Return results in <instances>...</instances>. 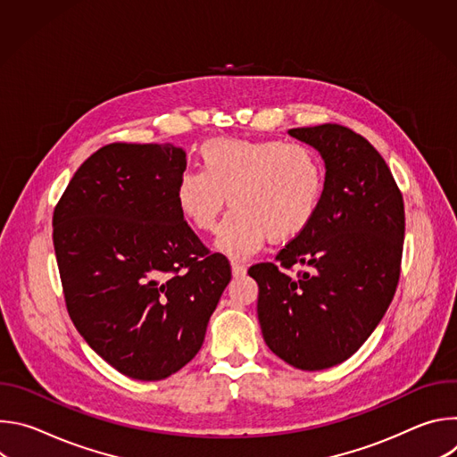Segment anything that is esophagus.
<instances>
[{"label": "esophagus", "instance_id": "34e87169", "mask_svg": "<svg viewBox=\"0 0 457 457\" xmlns=\"http://www.w3.org/2000/svg\"><path fill=\"white\" fill-rule=\"evenodd\" d=\"M245 271H247V268H245L244 264H240V262H231V273H233V277H244Z\"/></svg>", "mask_w": 457, "mask_h": 457}]
</instances>
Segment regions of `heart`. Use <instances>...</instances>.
Segmentation results:
<instances>
[{"mask_svg":"<svg viewBox=\"0 0 457 457\" xmlns=\"http://www.w3.org/2000/svg\"><path fill=\"white\" fill-rule=\"evenodd\" d=\"M199 161L201 171L179 177L175 203L191 228L210 233L228 197L233 210L220 226L217 247L229 256H249L266 238L293 240L318 215L325 166L305 145L217 137L201 146Z\"/></svg>","mask_w":457,"mask_h":457,"instance_id":"1","label":"heart"}]
</instances>
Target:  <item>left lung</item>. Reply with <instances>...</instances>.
Instances as JSON below:
<instances>
[{
	"label": "left lung",
	"instance_id": "obj_1",
	"mask_svg": "<svg viewBox=\"0 0 457 457\" xmlns=\"http://www.w3.org/2000/svg\"><path fill=\"white\" fill-rule=\"evenodd\" d=\"M289 134L325 161V193L312 224L278 262L249 268L268 347L289 365L321 370L345 361L395 298L405 237L403 195L378 150L351 128L325 122ZM295 265L306 270L287 274Z\"/></svg>",
	"mask_w": 457,
	"mask_h": 457
}]
</instances>
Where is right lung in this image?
Segmentation results:
<instances>
[{"mask_svg":"<svg viewBox=\"0 0 457 457\" xmlns=\"http://www.w3.org/2000/svg\"><path fill=\"white\" fill-rule=\"evenodd\" d=\"M186 152L112 143L74 173L52 240L71 320L113 369L157 381L199 353L231 280L175 203Z\"/></svg>","mask_w":457,"mask_h":457,"instance_id":"add662e5","label":"right lung"}]
</instances>
